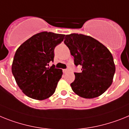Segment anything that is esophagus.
<instances>
[{"label":"esophagus","instance_id":"1","mask_svg":"<svg viewBox=\"0 0 129 129\" xmlns=\"http://www.w3.org/2000/svg\"><path fill=\"white\" fill-rule=\"evenodd\" d=\"M63 73H66L68 72V69H63Z\"/></svg>","mask_w":129,"mask_h":129}]
</instances>
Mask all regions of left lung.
Here are the masks:
<instances>
[{"label":"left lung","instance_id":"8db88e82","mask_svg":"<svg viewBox=\"0 0 129 129\" xmlns=\"http://www.w3.org/2000/svg\"><path fill=\"white\" fill-rule=\"evenodd\" d=\"M64 43L74 57L81 73H75L71 84L73 91L85 99H93L105 93L113 82L116 66L111 52L99 41L78 34L66 35Z\"/></svg>","mask_w":129,"mask_h":129}]
</instances>
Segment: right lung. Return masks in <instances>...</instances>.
<instances>
[{
  "mask_svg": "<svg viewBox=\"0 0 129 129\" xmlns=\"http://www.w3.org/2000/svg\"><path fill=\"white\" fill-rule=\"evenodd\" d=\"M64 34L42 32L34 35L17 49L12 71L18 86L26 95L36 100H44L55 92L62 70L54 66V49L63 40Z\"/></svg>",
  "mask_w": 129,
  "mask_h": 129,
  "instance_id": "add662e5",
  "label": "right lung"
}]
</instances>
